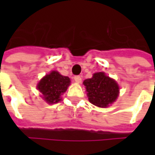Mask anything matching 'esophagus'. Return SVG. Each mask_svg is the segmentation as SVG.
Returning <instances> with one entry per match:
<instances>
[{
  "instance_id": "esophagus-1",
  "label": "esophagus",
  "mask_w": 155,
  "mask_h": 155,
  "mask_svg": "<svg viewBox=\"0 0 155 155\" xmlns=\"http://www.w3.org/2000/svg\"><path fill=\"white\" fill-rule=\"evenodd\" d=\"M74 80L75 82H77V83H81V75H75L74 76Z\"/></svg>"
}]
</instances>
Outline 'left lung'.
Wrapping results in <instances>:
<instances>
[{"instance_id":"8db88e82","label":"left lung","mask_w":155,"mask_h":155,"mask_svg":"<svg viewBox=\"0 0 155 155\" xmlns=\"http://www.w3.org/2000/svg\"><path fill=\"white\" fill-rule=\"evenodd\" d=\"M89 101L98 107H107L115 101L119 94V85L115 81L103 72L93 74L91 79L83 82Z\"/></svg>"}]
</instances>
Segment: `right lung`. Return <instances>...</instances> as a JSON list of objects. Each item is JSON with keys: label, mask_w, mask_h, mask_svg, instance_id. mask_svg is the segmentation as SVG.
<instances>
[{"label": "right lung", "mask_w": 155, "mask_h": 155, "mask_svg": "<svg viewBox=\"0 0 155 155\" xmlns=\"http://www.w3.org/2000/svg\"><path fill=\"white\" fill-rule=\"evenodd\" d=\"M70 83V78L61 75L57 71H52L41 79L37 89L43 94L45 101L54 104L61 101V95L66 91Z\"/></svg>", "instance_id": "add662e5"}]
</instances>
